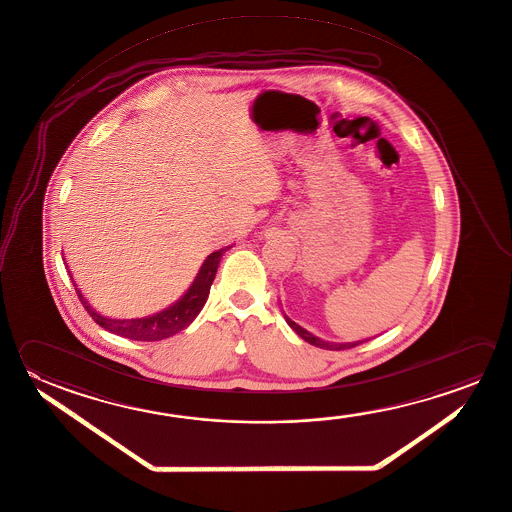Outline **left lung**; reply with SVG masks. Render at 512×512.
I'll use <instances>...</instances> for the list:
<instances>
[{
  "instance_id": "obj_1",
  "label": "left lung",
  "mask_w": 512,
  "mask_h": 512,
  "mask_svg": "<svg viewBox=\"0 0 512 512\" xmlns=\"http://www.w3.org/2000/svg\"><path fill=\"white\" fill-rule=\"evenodd\" d=\"M283 316H285L287 325H289L303 341L314 344L317 348H323V350H348V348H354L357 344L364 343V341H355V343H332V341H325V339H321V337H317V335L310 334L308 330H305L303 326H299L298 323H294L285 312H283Z\"/></svg>"
}]
</instances>
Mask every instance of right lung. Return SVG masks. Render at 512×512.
<instances>
[{
    "label": "right lung",
    "instance_id": "add662e5",
    "mask_svg": "<svg viewBox=\"0 0 512 512\" xmlns=\"http://www.w3.org/2000/svg\"><path fill=\"white\" fill-rule=\"evenodd\" d=\"M229 249H231V245L209 254L202 263L200 270H198L195 281L186 290V294L175 301L171 307L164 308L153 316L135 317V319H117V317L103 316L86 301L83 292L77 289L74 278L72 276L70 278L74 281L77 296L81 299L86 312L90 314L97 325L103 326L104 330L121 335V337H128L133 341H162L166 337L178 334L180 330H184L195 321V317L200 314V310L204 308L205 301H207L220 260H222L225 251H229Z\"/></svg>",
    "mask_w": 512,
    "mask_h": 512
}]
</instances>
